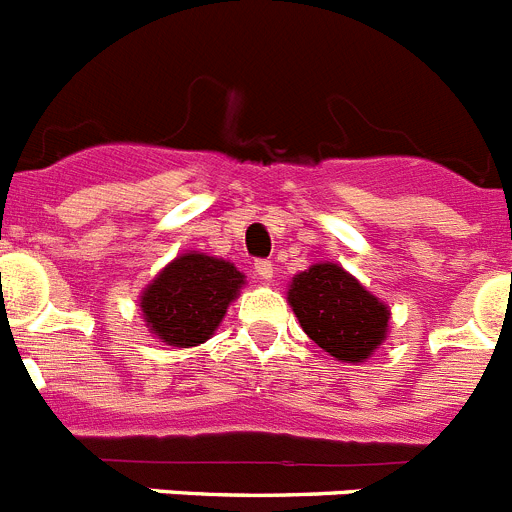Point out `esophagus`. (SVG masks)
I'll return each instance as SVG.
<instances>
[{
    "label": "esophagus",
    "instance_id": "34e87169",
    "mask_svg": "<svg viewBox=\"0 0 512 512\" xmlns=\"http://www.w3.org/2000/svg\"><path fill=\"white\" fill-rule=\"evenodd\" d=\"M253 269H256V274H259L264 282H269V279L274 277V264H271L269 259H259L256 264H253Z\"/></svg>",
    "mask_w": 512,
    "mask_h": 512
}]
</instances>
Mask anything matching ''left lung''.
Here are the masks:
<instances>
[{"mask_svg":"<svg viewBox=\"0 0 512 512\" xmlns=\"http://www.w3.org/2000/svg\"><path fill=\"white\" fill-rule=\"evenodd\" d=\"M289 305L307 336L338 361H364L387 336L390 310L336 264L297 274Z\"/></svg>","mask_w":512,"mask_h":512,"instance_id":"obj_1","label":"left lung"}]
</instances>
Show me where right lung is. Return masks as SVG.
Listing matches in <instances>:
<instances>
[{
    "label": "right lung",
    "mask_w": 512,
    "mask_h": 512,
    "mask_svg": "<svg viewBox=\"0 0 512 512\" xmlns=\"http://www.w3.org/2000/svg\"><path fill=\"white\" fill-rule=\"evenodd\" d=\"M243 274L223 259L187 253L166 266L140 297L146 323L169 346H197L220 325Z\"/></svg>",
    "instance_id": "add662e5"
}]
</instances>
